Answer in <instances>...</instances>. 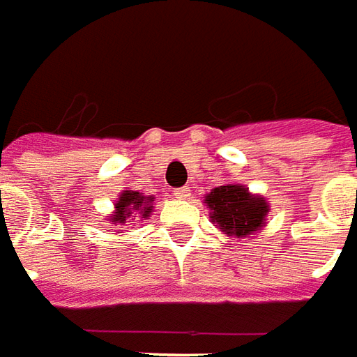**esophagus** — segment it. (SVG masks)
<instances>
[{
  "label": "esophagus",
  "mask_w": 357,
  "mask_h": 357,
  "mask_svg": "<svg viewBox=\"0 0 357 357\" xmlns=\"http://www.w3.org/2000/svg\"><path fill=\"white\" fill-rule=\"evenodd\" d=\"M174 198L188 199L190 198V190H188L186 186H183V188H176V190H174Z\"/></svg>",
  "instance_id": "obj_1"
}]
</instances>
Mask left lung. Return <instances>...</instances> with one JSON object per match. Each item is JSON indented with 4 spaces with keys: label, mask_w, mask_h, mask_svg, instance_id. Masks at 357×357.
Returning a JSON list of instances; mask_svg holds the SVG:
<instances>
[{
    "label": "left lung",
    "mask_w": 357,
    "mask_h": 357,
    "mask_svg": "<svg viewBox=\"0 0 357 357\" xmlns=\"http://www.w3.org/2000/svg\"><path fill=\"white\" fill-rule=\"evenodd\" d=\"M204 204L209 207V219L215 229L231 238H250L267 225V199L259 194H252L244 184L215 186L206 194Z\"/></svg>",
    "instance_id": "obj_1"
}]
</instances>
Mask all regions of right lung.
Wrapping results in <instances>:
<instances>
[{"label": "right lung", "mask_w": 357, "mask_h": 357, "mask_svg": "<svg viewBox=\"0 0 357 357\" xmlns=\"http://www.w3.org/2000/svg\"><path fill=\"white\" fill-rule=\"evenodd\" d=\"M153 196H144L142 192L136 190H123L119 194L117 202L113 204V213L107 215V223L115 225L119 229H123L126 223L134 221L136 217L140 219H148L153 211Z\"/></svg>", "instance_id": "add662e5"}]
</instances>
